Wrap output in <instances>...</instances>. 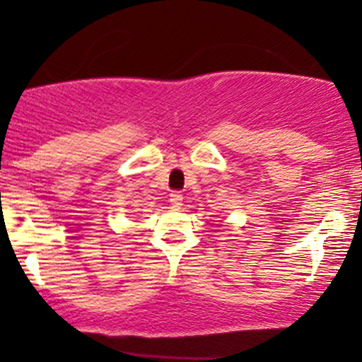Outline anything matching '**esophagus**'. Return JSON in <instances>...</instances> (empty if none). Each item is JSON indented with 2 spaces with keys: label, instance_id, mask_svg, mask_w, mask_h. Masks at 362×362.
<instances>
[{
  "label": "esophagus",
  "instance_id": "obj_1",
  "mask_svg": "<svg viewBox=\"0 0 362 362\" xmlns=\"http://www.w3.org/2000/svg\"><path fill=\"white\" fill-rule=\"evenodd\" d=\"M169 202H170V205H173L174 209H180L182 205V195H181V193H177V192L170 193Z\"/></svg>",
  "mask_w": 362,
  "mask_h": 362
}]
</instances>
